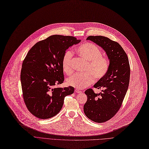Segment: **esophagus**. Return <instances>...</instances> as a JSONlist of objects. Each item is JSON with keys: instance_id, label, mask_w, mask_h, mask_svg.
<instances>
[{"instance_id": "34e87169", "label": "esophagus", "mask_w": 149, "mask_h": 149, "mask_svg": "<svg viewBox=\"0 0 149 149\" xmlns=\"http://www.w3.org/2000/svg\"><path fill=\"white\" fill-rule=\"evenodd\" d=\"M75 93H82V91H80L79 89L76 88V89H75Z\"/></svg>"}]
</instances>
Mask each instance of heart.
Wrapping results in <instances>:
<instances>
[{"label": "heart", "instance_id": "1", "mask_svg": "<svg viewBox=\"0 0 149 149\" xmlns=\"http://www.w3.org/2000/svg\"><path fill=\"white\" fill-rule=\"evenodd\" d=\"M77 52L88 61L86 70L88 72L75 73L67 79V83L70 86L81 89L89 86L94 82V76L96 79L102 78L108 72L109 62L107 58L101 55V49L96 45L89 42L81 45L77 48ZM72 58L73 53L71 51H67L63 56L62 67L63 72L67 74L72 72Z\"/></svg>", "mask_w": 149, "mask_h": 149}]
</instances>
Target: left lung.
<instances>
[{
    "mask_svg": "<svg viewBox=\"0 0 149 149\" xmlns=\"http://www.w3.org/2000/svg\"><path fill=\"white\" fill-rule=\"evenodd\" d=\"M87 40L101 47L109 59V70L94 87L103 88L95 93L91 88L85 91L87 101L84 105L86 116L95 123H102L114 116L121 108L129 85L130 68L129 59L118 42L102 36H90Z\"/></svg>",
    "mask_w": 149,
    "mask_h": 149,
    "instance_id": "8db88e82",
    "label": "left lung"
}]
</instances>
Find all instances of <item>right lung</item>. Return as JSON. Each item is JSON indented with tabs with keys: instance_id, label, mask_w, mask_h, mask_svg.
Listing matches in <instances>:
<instances>
[{
	"instance_id": "add662e5",
	"label": "right lung",
	"mask_w": 149,
	"mask_h": 149,
	"mask_svg": "<svg viewBox=\"0 0 149 149\" xmlns=\"http://www.w3.org/2000/svg\"><path fill=\"white\" fill-rule=\"evenodd\" d=\"M74 37L53 35L39 41L23 61L20 81L25 104L31 114L48 119L61 111L64 98L74 87L56 88L64 81L62 61L67 49L79 44Z\"/></svg>"
}]
</instances>
